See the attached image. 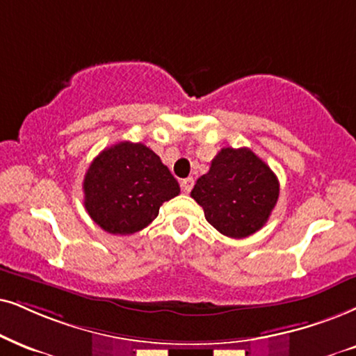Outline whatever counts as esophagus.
I'll use <instances>...</instances> for the list:
<instances>
[{"mask_svg": "<svg viewBox=\"0 0 356 356\" xmlns=\"http://www.w3.org/2000/svg\"><path fill=\"white\" fill-rule=\"evenodd\" d=\"M193 177H187V179H182L181 181V188H182V192H186V193H188L192 191V187H193Z\"/></svg>", "mask_w": 356, "mask_h": 356, "instance_id": "34e87169", "label": "esophagus"}]
</instances>
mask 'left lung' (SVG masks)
<instances>
[{"label": "left lung", "mask_w": 356, "mask_h": 356, "mask_svg": "<svg viewBox=\"0 0 356 356\" xmlns=\"http://www.w3.org/2000/svg\"><path fill=\"white\" fill-rule=\"evenodd\" d=\"M191 195L215 230L240 240L268 222L279 197V181L248 147H223Z\"/></svg>", "instance_id": "1"}]
</instances>
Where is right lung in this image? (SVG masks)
<instances>
[{"label": "right lung", "mask_w": 356, "mask_h": 356, "mask_svg": "<svg viewBox=\"0 0 356 356\" xmlns=\"http://www.w3.org/2000/svg\"><path fill=\"white\" fill-rule=\"evenodd\" d=\"M179 192L168 165L143 143L121 141L103 149L83 179L85 209L111 235H133L146 228L159 207Z\"/></svg>", "instance_id": "obj_1"}]
</instances>
